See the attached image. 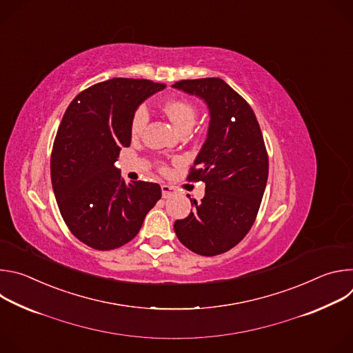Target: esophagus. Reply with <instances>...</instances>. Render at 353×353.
<instances>
[{
  "label": "esophagus",
  "mask_w": 353,
  "mask_h": 353,
  "mask_svg": "<svg viewBox=\"0 0 353 353\" xmlns=\"http://www.w3.org/2000/svg\"><path fill=\"white\" fill-rule=\"evenodd\" d=\"M161 188H162V196L163 198H169V196H172L176 192V188H173V187H170L168 184H162Z\"/></svg>",
  "instance_id": "esophagus-1"
}]
</instances>
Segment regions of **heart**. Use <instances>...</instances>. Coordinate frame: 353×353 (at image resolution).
I'll return each instance as SVG.
<instances>
[{"label": "heart", "instance_id": "heart-1", "mask_svg": "<svg viewBox=\"0 0 353 353\" xmlns=\"http://www.w3.org/2000/svg\"><path fill=\"white\" fill-rule=\"evenodd\" d=\"M165 113L173 121L177 130H191L196 121V108L184 99H173L165 103ZM149 123V109L145 105H141L135 109L131 119V134L134 137H139ZM166 170L165 168L162 169Z\"/></svg>", "mask_w": 353, "mask_h": 353}]
</instances>
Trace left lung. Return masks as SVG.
I'll return each mask as SVG.
<instances>
[{
    "instance_id": "1",
    "label": "left lung",
    "mask_w": 353,
    "mask_h": 353,
    "mask_svg": "<svg viewBox=\"0 0 353 353\" xmlns=\"http://www.w3.org/2000/svg\"><path fill=\"white\" fill-rule=\"evenodd\" d=\"M173 88L203 99L210 109L207 139L187 180L204 181L205 195L184 219L177 239L199 256H218L253 226L268 179V154L253 109L221 78L179 81Z\"/></svg>"
}]
</instances>
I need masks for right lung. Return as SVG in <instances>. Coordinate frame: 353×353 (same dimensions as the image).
<instances>
[{"instance_id": "right-lung-1", "label": "right lung", "mask_w": 353, "mask_h": 353, "mask_svg": "<svg viewBox=\"0 0 353 353\" xmlns=\"http://www.w3.org/2000/svg\"><path fill=\"white\" fill-rule=\"evenodd\" d=\"M165 86L113 78L82 90L64 113L50 161L52 184L65 225L94 250L132 240L162 196L157 183H125L114 163L131 143L135 109Z\"/></svg>"}]
</instances>
